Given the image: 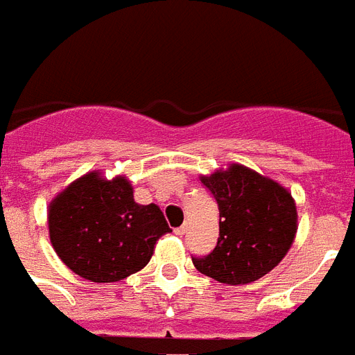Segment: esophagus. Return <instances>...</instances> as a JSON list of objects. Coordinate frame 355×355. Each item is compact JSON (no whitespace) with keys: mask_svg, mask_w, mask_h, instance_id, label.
I'll list each match as a JSON object with an SVG mask.
<instances>
[{"mask_svg":"<svg viewBox=\"0 0 355 355\" xmlns=\"http://www.w3.org/2000/svg\"><path fill=\"white\" fill-rule=\"evenodd\" d=\"M186 229H188V227H186V225L177 227V229H175V234H178V236H182L184 232H186Z\"/></svg>","mask_w":355,"mask_h":355,"instance_id":"34e87169","label":"esophagus"}]
</instances>
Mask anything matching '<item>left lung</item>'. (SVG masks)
<instances>
[{"instance_id": "left-lung-1", "label": "left lung", "mask_w": 355, "mask_h": 355, "mask_svg": "<svg viewBox=\"0 0 355 355\" xmlns=\"http://www.w3.org/2000/svg\"><path fill=\"white\" fill-rule=\"evenodd\" d=\"M201 182L220 208V238L210 255L191 257L201 274L227 285H245L272 272L297 231L291 191L250 167L231 164Z\"/></svg>"}]
</instances>
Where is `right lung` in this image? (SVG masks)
<instances>
[{
	"instance_id": "obj_1",
	"label": "right lung",
	"mask_w": 355,
	"mask_h": 355,
	"mask_svg": "<svg viewBox=\"0 0 355 355\" xmlns=\"http://www.w3.org/2000/svg\"><path fill=\"white\" fill-rule=\"evenodd\" d=\"M48 229L59 259L93 283L139 272L158 238L171 231L159 207L134 201L128 178L107 180L98 171L83 175L51 199Z\"/></svg>"
}]
</instances>
